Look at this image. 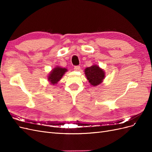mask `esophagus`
Listing matches in <instances>:
<instances>
[{
	"instance_id": "obj_1",
	"label": "esophagus",
	"mask_w": 152,
	"mask_h": 152,
	"mask_svg": "<svg viewBox=\"0 0 152 152\" xmlns=\"http://www.w3.org/2000/svg\"><path fill=\"white\" fill-rule=\"evenodd\" d=\"M80 69V67L79 66H75V67H74V70H75V71H79V70Z\"/></svg>"
}]
</instances>
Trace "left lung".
Returning <instances> with one entry per match:
<instances>
[{"instance_id": "left-lung-1", "label": "left lung", "mask_w": 152, "mask_h": 152, "mask_svg": "<svg viewBox=\"0 0 152 152\" xmlns=\"http://www.w3.org/2000/svg\"><path fill=\"white\" fill-rule=\"evenodd\" d=\"M85 75L91 86L94 87L102 84L105 77V72L97 65L87 67L84 70Z\"/></svg>"}]
</instances>
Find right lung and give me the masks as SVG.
<instances>
[{
  "label": "right lung",
  "instance_id": "right-lung-1",
  "mask_svg": "<svg viewBox=\"0 0 152 152\" xmlns=\"http://www.w3.org/2000/svg\"><path fill=\"white\" fill-rule=\"evenodd\" d=\"M67 71L66 68L57 66L49 72L48 76V80L52 85L56 84Z\"/></svg>",
  "mask_w": 152,
  "mask_h": 152
}]
</instances>
